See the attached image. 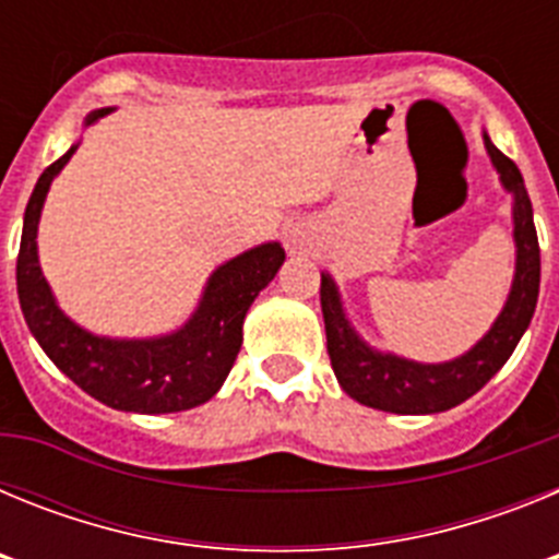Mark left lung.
<instances>
[{
	"mask_svg": "<svg viewBox=\"0 0 559 559\" xmlns=\"http://www.w3.org/2000/svg\"><path fill=\"white\" fill-rule=\"evenodd\" d=\"M492 165L501 173L503 187L515 195V283L501 316L490 333L471 353L448 364H414V360L369 349L349 328L333 280L322 274V313L328 330V355L341 389L353 400L378 412L392 414H437L459 406L507 364L518 341L535 316L540 290V246L523 176L510 156H503L490 136H484Z\"/></svg>",
	"mask_w": 559,
	"mask_h": 559,
	"instance_id": "1",
	"label": "left lung"
}]
</instances>
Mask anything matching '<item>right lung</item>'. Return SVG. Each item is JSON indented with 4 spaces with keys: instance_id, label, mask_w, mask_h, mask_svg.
Returning a JSON list of instances; mask_svg holds the SVG:
<instances>
[{
    "instance_id": "1",
    "label": "right lung",
    "mask_w": 559,
    "mask_h": 559,
    "mask_svg": "<svg viewBox=\"0 0 559 559\" xmlns=\"http://www.w3.org/2000/svg\"><path fill=\"white\" fill-rule=\"evenodd\" d=\"M103 114L108 108L88 114L86 126ZM72 153L75 147H69L38 176L24 210L16 285L29 333L72 383L106 406L136 414H170L201 406L224 386L243 344L246 310L274 280L285 249L280 243H263L221 265L210 276L195 316L179 333L151 341H114L86 333L58 310L38 269L36 251L44 199Z\"/></svg>"
}]
</instances>
